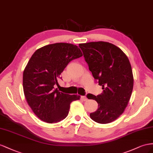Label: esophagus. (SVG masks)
I'll list each match as a JSON object with an SVG mask.
<instances>
[{
	"label": "esophagus",
	"mask_w": 153,
	"mask_h": 153,
	"mask_svg": "<svg viewBox=\"0 0 153 153\" xmlns=\"http://www.w3.org/2000/svg\"><path fill=\"white\" fill-rule=\"evenodd\" d=\"M81 99L82 101H87V99H88L86 98V96H81Z\"/></svg>",
	"instance_id": "34e87169"
}]
</instances>
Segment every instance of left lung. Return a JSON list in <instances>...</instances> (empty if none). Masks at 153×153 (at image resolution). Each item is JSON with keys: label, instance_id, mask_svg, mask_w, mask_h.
I'll return each instance as SVG.
<instances>
[{"label": "left lung", "instance_id": "obj_1", "mask_svg": "<svg viewBox=\"0 0 153 153\" xmlns=\"http://www.w3.org/2000/svg\"><path fill=\"white\" fill-rule=\"evenodd\" d=\"M90 71L102 93L95 96L87 94L88 99L98 103V109L91 113V119L99 124L115 120L127 106L133 88V76L126 55L119 47L104 42L79 45Z\"/></svg>", "mask_w": 153, "mask_h": 153}]
</instances>
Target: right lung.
I'll return each mask as SVG.
<instances>
[{"mask_svg": "<svg viewBox=\"0 0 153 153\" xmlns=\"http://www.w3.org/2000/svg\"><path fill=\"white\" fill-rule=\"evenodd\" d=\"M82 56L77 46L67 43L47 45L36 50L23 74L24 93L29 106L39 119L56 123L67 117L70 104L80 99L77 95L60 92V74L72 60Z\"/></svg>", "mask_w": 153, "mask_h": 153, "instance_id": "add662e5", "label": "right lung"}]
</instances>
